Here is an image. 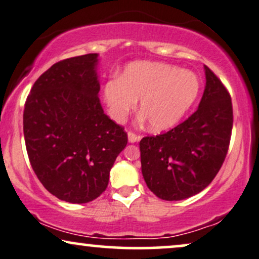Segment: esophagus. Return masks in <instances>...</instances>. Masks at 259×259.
Wrapping results in <instances>:
<instances>
[{
    "label": "esophagus",
    "instance_id": "esophagus-1",
    "mask_svg": "<svg viewBox=\"0 0 259 259\" xmlns=\"http://www.w3.org/2000/svg\"><path fill=\"white\" fill-rule=\"evenodd\" d=\"M127 139H129V142L134 143V142H139V141L142 139V136L136 135V134L134 132H129V133H127Z\"/></svg>",
    "mask_w": 259,
    "mask_h": 259
}]
</instances>
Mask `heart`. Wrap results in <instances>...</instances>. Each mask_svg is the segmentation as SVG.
<instances>
[{
  "instance_id": "b5f03b06",
  "label": "heart",
  "mask_w": 259,
  "mask_h": 259,
  "mask_svg": "<svg viewBox=\"0 0 259 259\" xmlns=\"http://www.w3.org/2000/svg\"><path fill=\"white\" fill-rule=\"evenodd\" d=\"M199 81L194 73L165 63L136 62L124 70L120 78L104 86V98L111 116L123 120L140 101V110L149 129H171L194 105Z\"/></svg>"
}]
</instances>
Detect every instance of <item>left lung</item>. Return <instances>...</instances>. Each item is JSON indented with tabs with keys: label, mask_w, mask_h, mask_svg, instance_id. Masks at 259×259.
<instances>
[{
	"label": "left lung",
	"mask_w": 259,
	"mask_h": 259,
	"mask_svg": "<svg viewBox=\"0 0 259 259\" xmlns=\"http://www.w3.org/2000/svg\"><path fill=\"white\" fill-rule=\"evenodd\" d=\"M198 109L165 134L140 141L141 168L150 191L165 201L191 197L212 182L227 155L233 126L231 96L204 65Z\"/></svg>",
	"instance_id": "8db88e82"
}]
</instances>
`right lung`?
Returning a JSON list of instances; mask_svg holds the SVG:
<instances>
[{
	"instance_id": "right-lung-1",
	"label": "right lung",
	"mask_w": 259,
	"mask_h": 259,
	"mask_svg": "<svg viewBox=\"0 0 259 259\" xmlns=\"http://www.w3.org/2000/svg\"><path fill=\"white\" fill-rule=\"evenodd\" d=\"M98 54L67 58L42 73L25 103L24 136L29 162L50 194L87 203L103 194L124 127L104 113L98 93Z\"/></svg>"
}]
</instances>
